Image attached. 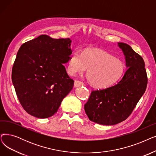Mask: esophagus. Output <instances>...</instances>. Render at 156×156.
<instances>
[{"label":"esophagus","mask_w":156,"mask_h":156,"mask_svg":"<svg viewBox=\"0 0 156 156\" xmlns=\"http://www.w3.org/2000/svg\"><path fill=\"white\" fill-rule=\"evenodd\" d=\"M83 85V83L79 80H75V82H74V87H77Z\"/></svg>","instance_id":"esophagus-1"}]
</instances>
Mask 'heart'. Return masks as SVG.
Segmentation results:
<instances>
[{
  "mask_svg": "<svg viewBox=\"0 0 156 156\" xmlns=\"http://www.w3.org/2000/svg\"><path fill=\"white\" fill-rule=\"evenodd\" d=\"M87 71V78L92 85L98 88L110 86L122 76L124 66L104 51L87 48L80 54L75 51L69 57L66 70L70 76H76Z\"/></svg>",
  "mask_w": 156,
  "mask_h": 156,
  "instance_id": "obj_1",
  "label": "heart"
}]
</instances>
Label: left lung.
<instances>
[{
    "instance_id": "obj_1",
    "label": "left lung",
    "mask_w": 156,
    "mask_h": 156,
    "mask_svg": "<svg viewBox=\"0 0 156 156\" xmlns=\"http://www.w3.org/2000/svg\"><path fill=\"white\" fill-rule=\"evenodd\" d=\"M123 51L127 69L113 86L92 90L84 106L90 120L101 125L119 124L130 115L145 92L147 75L144 60L131 47L118 43Z\"/></svg>"
}]
</instances>
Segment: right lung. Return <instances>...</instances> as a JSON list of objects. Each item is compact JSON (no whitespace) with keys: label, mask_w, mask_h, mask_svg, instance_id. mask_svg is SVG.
Segmentation results:
<instances>
[{"label":"right lung","mask_w":156,"mask_h":156,"mask_svg":"<svg viewBox=\"0 0 156 156\" xmlns=\"http://www.w3.org/2000/svg\"><path fill=\"white\" fill-rule=\"evenodd\" d=\"M71 43L69 38L41 35L20 48L12 82L20 104L31 115L51 117L73 89L74 81L64 66L72 53Z\"/></svg>","instance_id":"obj_1"}]
</instances>
